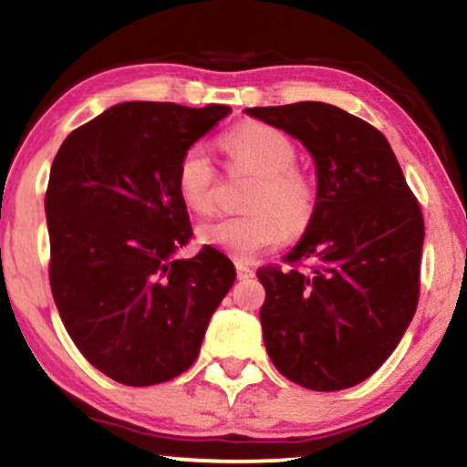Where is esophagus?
<instances>
[{
    "mask_svg": "<svg viewBox=\"0 0 467 467\" xmlns=\"http://www.w3.org/2000/svg\"><path fill=\"white\" fill-rule=\"evenodd\" d=\"M235 273H238V279H253L255 277V270L246 264H235Z\"/></svg>",
    "mask_w": 467,
    "mask_h": 467,
    "instance_id": "1",
    "label": "esophagus"
}]
</instances>
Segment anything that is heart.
Masks as SVG:
<instances>
[{
    "mask_svg": "<svg viewBox=\"0 0 467 467\" xmlns=\"http://www.w3.org/2000/svg\"><path fill=\"white\" fill-rule=\"evenodd\" d=\"M223 151L234 166L257 172L249 194V214L221 216L201 223L199 240L235 260H253L312 221L316 188L312 177L296 169V147L284 131L262 123L240 125L221 138ZM177 192L188 210L210 214L216 199V169L203 145L183 151L177 164Z\"/></svg>",
    "mask_w": 467,
    "mask_h": 467,
    "instance_id": "heart-1",
    "label": "heart"
}]
</instances>
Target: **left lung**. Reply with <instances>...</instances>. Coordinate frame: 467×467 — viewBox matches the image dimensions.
Wrapping results in <instances>:
<instances>
[{
  "mask_svg": "<svg viewBox=\"0 0 467 467\" xmlns=\"http://www.w3.org/2000/svg\"><path fill=\"white\" fill-rule=\"evenodd\" d=\"M314 158L316 207L285 255L301 268H260L264 344L285 379L316 392L366 381L416 314L424 221L377 128L336 106L246 108Z\"/></svg>",
  "mask_w": 467,
  "mask_h": 467,
  "instance_id": "1",
  "label": "left lung"
}]
</instances>
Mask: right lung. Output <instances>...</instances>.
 I'll list each match as a JSON object with an SVG mask.
<instances>
[{"label":"right lung","instance_id":"1","mask_svg":"<svg viewBox=\"0 0 467 467\" xmlns=\"http://www.w3.org/2000/svg\"><path fill=\"white\" fill-rule=\"evenodd\" d=\"M229 112L125 101L57 149L45 197L51 292L75 347L114 381L142 388L186 372L232 290L221 251L177 257L192 227L175 183L183 151Z\"/></svg>","mask_w":467,"mask_h":467}]
</instances>
